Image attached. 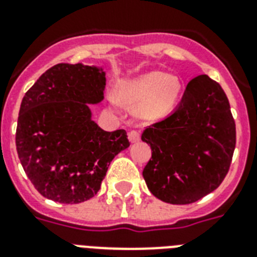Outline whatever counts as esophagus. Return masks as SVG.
Returning a JSON list of instances; mask_svg holds the SVG:
<instances>
[{"label": "esophagus", "instance_id": "1", "mask_svg": "<svg viewBox=\"0 0 257 257\" xmlns=\"http://www.w3.org/2000/svg\"><path fill=\"white\" fill-rule=\"evenodd\" d=\"M128 137L131 143H137V141H140V132L139 131H131L128 133Z\"/></svg>", "mask_w": 257, "mask_h": 257}]
</instances>
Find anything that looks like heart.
<instances>
[{"mask_svg":"<svg viewBox=\"0 0 257 257\" xmlns=\"http://www.w3.org/2000/svg\"><path fill=\"white\" fill-rule=\"evenodd\" d=\"M181 80L175 74L153 70L126 82L116 93L122 104L136 106V113L144 120L165 117L175 108L181 93Z\"/></svg>","mask_w":257,"mask_h":257,"instance_id":"1","label":"heart"}]
</instances>
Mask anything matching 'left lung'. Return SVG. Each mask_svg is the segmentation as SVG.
Here are the masks:
<instances>
[{
	"label": "left lung",
	"instance_id": "8db88e82",
	"mask_svg": "<svg viewBox=\"0 0 257 257\" xmlns=\"http://www.w3.org/2000/svg\"><path fill=\"white\" fill-rule=\"evenodd\" d=\"M152 157L147 187L169 204H191L223 183L236 145V126L223 88L205 74L188 82L180 104L143 132Z\"/></svg>",
	"mask_w": 257,
	"mask_h": 257
}]
</instances>
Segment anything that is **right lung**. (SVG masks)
Here are the masks:
<instances>
[{"label": "right lung", "mask_w": 257, "mask_h": 257, "mask_svg": "<svg viewBox=\"0 0 257 257\" xmlns=\"http://www.w3.org/2000/svg\"><path fill=\"white\" fill-rule=\"evenodd\" d=\"M105 84L101 68L57 64L22 98L18 159L46 199L78 204L93 197L110 161L129 147L124 129L106 132L92 120L89 104L104 100Z\"/></svg>", "instance_id": "obj_1"}]
</instances>
